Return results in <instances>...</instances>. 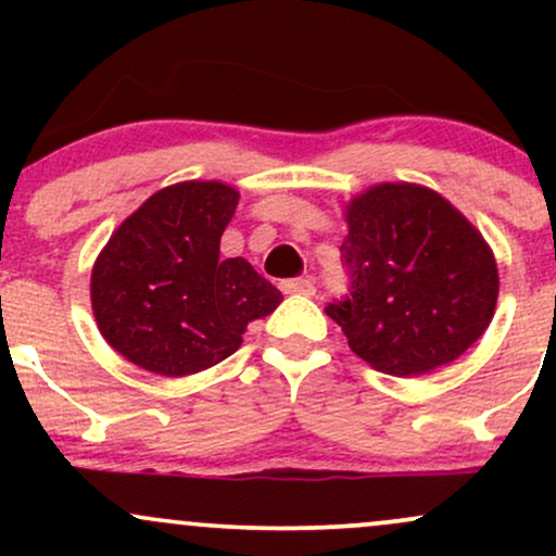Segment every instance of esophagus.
I'll return each instance as SVG.
<instances>
[{
	"label": "esophagus",
	"mask_w": 556,
	"mask_h": 556,
	"mask_svg": "<svg viewBox=\"0 0 556 556\" xmlns=\"http://www.w3.org/2000/svg\"><path fill=\"white\" fill-rule=\"evenodd\" d=\"M282 290L287 295H314L316 287L308 277H298V279H285Z\"/></svg>",
	"instance_id": "obj_1"
}]
</instances>
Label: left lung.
<instances>
[{
    "label": "left lung",
    "mask_w": 556,
    "mask_h": 556,
    "mask_svg": "<svg viewBox=\"0 0 556 556\" xmlns=\"http://www.w3.org/2000/svg\"><path fill=\"white\" fill-rule=\"evenodd\" d=\"M350 295L327 305L350 350L392 376L457 361L494 318L500 271L483 235L437 190L381 182L344 206Z\"/></svg>",
    "instance_id": "obj_1"
}]
</instances>
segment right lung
<instances>
[{"mask_svg":"<svg viewBox=\"0 0 556 556\" xmlns=\"http://www.w3.org/2000/svg\"><path fill=\"white\" fill-rule=\"evenodd\" d=\"M240 193L188 180L154 193L114 229L91 271L101 337L151 374L188 376L222 363L282 292L245 258H219Z\"/></svg>","mask_w":556,"mask_h":556,"instance_id":"add662e5","label":"right lung"}]
</instances>
